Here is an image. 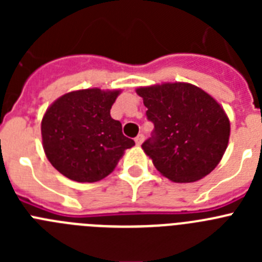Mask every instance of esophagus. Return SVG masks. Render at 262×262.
Masks as SVG:
<instances>
[{
    "label": "esophagus",
    "instance_id": "1",
    "mask_svg": "<svg viewBox=\"0 0 262 262\" xmlns=\"http://www.w3.org/2000/svg\"><path fill=\"white\" fill-rule=\"evenodd\" d=\"M143 142H144V135H143V134H140V135L136 136V138H135L136 145H142Z\"/></svg>",
    "mask_w": 262,
    "mask_h": 262
}]
</instances>
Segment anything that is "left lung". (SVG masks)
Here are the masks:
<instances>
[{"instance_id": "obj_1", "label": "left lung", "mask_w": 262, "mask_h": 262, "mask_svg": "<svg viewBox=\"0 0 262 262\" xmlns=\"http://www.w3.org/2000/svg\"><path fill=\"white\" fill-rule=\"evenodd\" d=\"M136 93L155 124L152 138L142 145L155 168L173 182H194L211 173L230 140L223 107L187 82L140 86Z\"/></svg>"}]
</instances>
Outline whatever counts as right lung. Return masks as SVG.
<instances>
[{"mask_svg": "<svg viewBox=\"0 0 262 262\" xmlns=\"http://www.w3.org/2000/svg\"><path fill=\"white\" fill-rule=\"evenodd\" d=\"M120 90L98 88L69 92L47 108L41 142L48 161L77 182H97L110 174L135 142L122 133L110 110Z\"/></svg>", "mask_w": 262, "mask_h": 262, "instance_id": "right-lung-1", "label": "right lung"}]
</instances>
